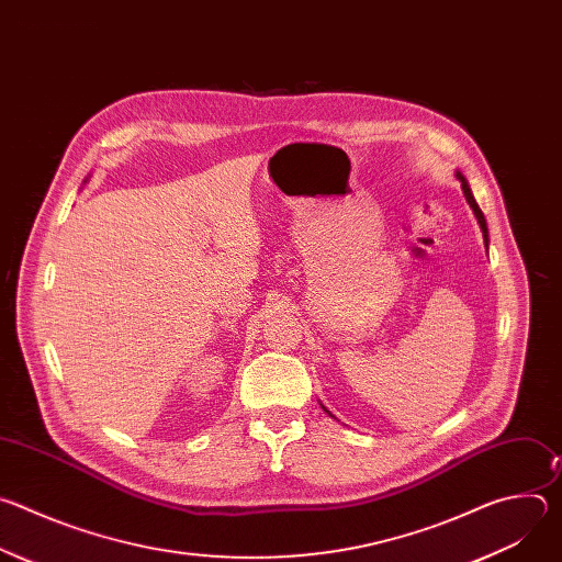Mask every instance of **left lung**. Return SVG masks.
I'll return each mask as SVG.
<instances>
[{"mask_svg":"<svg viewBox=\"0 0 562 562\" xmlns=\"http://www.w3.org/2000/svg\"><path fill=\"white\" fill-rule=\"evenodd\" d=\"M456 178L460 180V187H462V193H464V198H467V202H469V206H471V211H473V215H475V220H477V224H480V231H483V237H485V245H490V231H487V220H485V215H483V211H480V206H477V202L473 200V193H471V189H469V184H467V180H464V176L462 173H456ZM323 409L331 416V412L323 405ZM334 418V416H331Z\"/></svg>","mask_w":562,"mask_h":562,"instance_id":"obj_1","label":"left lung"}]
</instances>
